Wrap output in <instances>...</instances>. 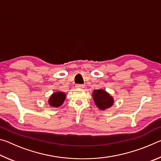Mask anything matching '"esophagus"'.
Instances as JSON below:
<instances>
[{"instance_id": "34e87169", "label": "esophagus", "mask_w": 161, "mask_h": 161, "mask_svg": "<svg viewBox=\"0 0 161 161\" xmlns=\"http://www.w3.org/2000/svg\"><path fill=\"white\" fill-rule=\"evenodd\" d=\"M76 87H77V88L83 89L84 88V85H83V84H76Z\"/></svg>"}]
</instances>
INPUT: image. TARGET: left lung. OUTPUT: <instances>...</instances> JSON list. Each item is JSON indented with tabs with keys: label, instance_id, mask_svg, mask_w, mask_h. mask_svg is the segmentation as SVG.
Segmentation results:
<instances>
[{
	"label": "left lung",
	"instance_id": "left-lung-1",
	"mask_svg": "<svg viewBox=\"0 0 161 161\" xmlns=\"http://www.w3.org/2000/svg\"><path fill=\"white\" fill-rule=\"evenodd\" d=\"M95 104L101 110H105L114 104V99L103 89H97L92 94Z\"/></svg>",
	"mask_w": 161,
	"mask_h": 161
}]
</instances>
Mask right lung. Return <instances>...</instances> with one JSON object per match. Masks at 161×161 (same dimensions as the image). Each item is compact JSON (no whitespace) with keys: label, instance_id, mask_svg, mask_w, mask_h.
Here are the masks:
<instances>
[{"label":"right lung","instance_id":"obj_1","mask_svg":"<svg viewBox=\"0 0 161 161\" xmlns=\"http://www.w3.org/2000/svg\"><path fill=\"white\" fill-rule=\"evenodd\" d=\"M65 98H66V95H65L64 92H54V93H53L50 96L48 101V103L51 107H59L63 103Z\"/></svg>","mask_w":161,"mask_h":161}]
</instances>
